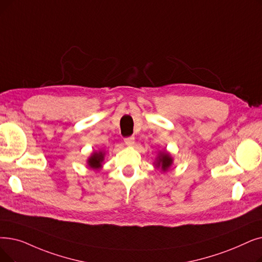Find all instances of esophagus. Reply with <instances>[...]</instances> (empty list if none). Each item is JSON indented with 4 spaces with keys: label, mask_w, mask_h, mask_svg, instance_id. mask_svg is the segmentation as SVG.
Listing matches in <instances>:
<instances>
[{
    "label": "esophagus",
    "mask_w": 262,
    "mask_h": 262,
    "mask_svg": "<svg viewBox=\"0 0 262 262\" xmlns=\"http://www.w3.org/2000/svg\"><path fill=\"white\" fill-rule=\"evenodd\" d=\"M124 142H125V144H126V145L130 146V145H133V144L135 143V137H133V136H130V137L125 138V139H124Z\"/></svg>",
    "instance_id": "esophagus-1"
}]
</instances>
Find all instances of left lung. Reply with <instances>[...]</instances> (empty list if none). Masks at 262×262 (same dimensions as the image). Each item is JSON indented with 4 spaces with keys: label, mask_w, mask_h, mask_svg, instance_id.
I'll return each instance as SVG.
<instances>
[{
    "label": "left lung",
    "mask_w": 262,
    "mask_h": 262,
    "mask_svg": "<svg viewBox=\"0 0 262 262\" xmlns=\"http://www.w3.org/2000/svg\"><path fill=\"white\" fill-rule=\"evenodd\" d=\"M173 159L169 153L167 152H161L157 156V161H156V168H161L163 171H167V170L170 168V166L172 165Z\"/></svg>",
    "instance_id": "obj_1"
}]
</instances>
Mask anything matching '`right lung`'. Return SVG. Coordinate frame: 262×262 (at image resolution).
<instances>
[{
  "mask_svg": "<svg viewBox=\"0 0 262 262\" xmlns=\"http://www.w3.org/2000/svg\"><path fill=\"white\" fill-rule=\"evenodd\" d=\"M104 157H105L104 151L94 152L88 159L89 167L92 168V169L101 168V164H103V162H104Z\"/></svg>",
  "mask_w": 262,
  "mask_h": 262,
  "instance_id": "1",
  "label": "right lung"
}]
</instances>
